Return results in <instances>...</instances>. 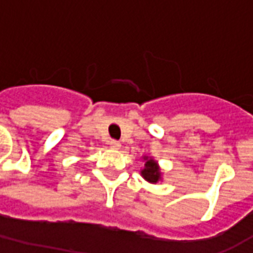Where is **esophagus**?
Masks as SVG:
<instances>
[{
  "label": "esophagus",
  "instance_id": "obj_1",
  "mask_svg": "<svg viewBox=\"0 0 253 253\" xmlns=\"http://www.w3.org/2000/svg\"><path fill=\"white\" fill-rule=\"evenodd\" d=\"M110 146L112 149H121V142H119V141H115V139H111Z\"/></svg>",
  "mask_w": 253,
  "mask_h": 253
}]
</instances>
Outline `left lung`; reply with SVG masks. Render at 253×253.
Segmentation results:
<instances>
[{"label": "left lung", "instance_id": "1", "mask_svg": "<svg viewBox=\"0 0 253 253\" xmlns=\"http://www.w3.org/2000/svg\"><path fill=\"white\" fill-rule=\"evenodd\" d=\"M142 159L145 161V165L141 169V176L143 179L152 184H156L163 180V172H161L159 163L153 157H149V156H143Z\"/></svg>", "mask_w": 253, "mask_h": 253}]
</instances>
